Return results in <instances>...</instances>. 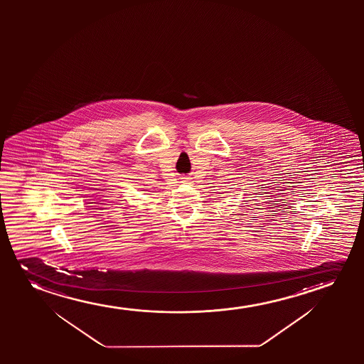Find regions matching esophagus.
I'll return each instance as SVG.
<instances>
[{"instance_id":"1","label":"esophagus","mask_w":364,"mask_h":364,"mask_svg":"<svg viewBox=\"0 0 364 364\" xmlns=\"http://www.w3.org/2000/svg\"><path fill=\"white\" fill-rule=\"evenodd\" d=\"M185 181H186V180H185Z\"/></svg>"}]
</instances>
